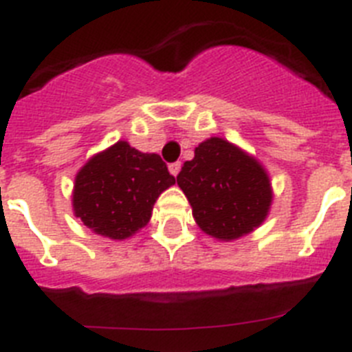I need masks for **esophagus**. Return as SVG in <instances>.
<instances>
[{
	"mask_svg": "<svg viewBox=\"0 0 352 352\" xmlns=\"http://www.w3.org/2000/svg\"><path fill=\"white\" fill-rule=\"evenodd\" d=\"M179 170H182V162H174V164L169 166V173L173 174V176H178Z\"/></svg>",
	"mask_w": 352,
	"mask_h": 352,
	"instance_id": "esophagus-1",
	"label": "esophagus"
}]
</instances>
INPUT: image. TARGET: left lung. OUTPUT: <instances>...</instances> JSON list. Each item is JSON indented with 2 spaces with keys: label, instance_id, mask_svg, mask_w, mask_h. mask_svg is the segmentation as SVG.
<instances>
[{
  "label": "left lung",
  "instance_id": "left-lung-1",
  "mask_svg": "<svg viewBox=\"0 0 352 352\" xmlns=\"http://www.w3.org/2000/svg\"><path fill=\"white\" fill-rule=\"evenodd\" d=\"M176 182L199 229L220 241H234L256 231L273 203L268 170L256 157L222 138L201 142Z\"/></svg>",
  "mask_w": 352,
  "mask_h": 352
}]
</instances>
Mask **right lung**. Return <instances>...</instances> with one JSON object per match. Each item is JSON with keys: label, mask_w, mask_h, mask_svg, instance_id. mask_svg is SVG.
Here are the masks:
<instances>
[{"label": "right lung", "mask_w": 352, "mask_h": 352, "mask_svg": "<svg viewBox=\"0 0 352 352\" xmlns=\"http://www.w3.org/2000/svg\"><path fill=\"white\" fill-rule=\"evenodd\" d=\"M174 183L157 153L118 141L93 155L76 174L72 208L95 234L121 241L149 222L158 195Z\"/></svg>", "instance_id": "right-lung-1"}]
</instances>
